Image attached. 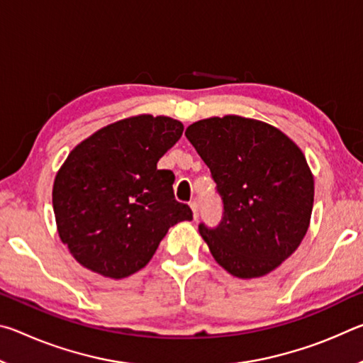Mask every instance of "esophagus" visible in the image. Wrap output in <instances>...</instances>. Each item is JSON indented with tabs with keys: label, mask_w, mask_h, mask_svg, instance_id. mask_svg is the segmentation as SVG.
I'll return each instance as SVG.
<instances>
[{
	"label": "esophagus",
	"mask_w": 363,
	"mask_h": 363,
	"mask_svg": "<svg viewBox=\"0 0 363 363\" xmlns=\"http://www.w3.org/2000/svg\"><path fill=\"white\" fill-rule=\"evenodd\" d=\"M190 208H192V213H194V219L196 220L199 219V203L196 201H190Z\"/></svg>",
	"instance_id": "obj_1"
}]
</instances>
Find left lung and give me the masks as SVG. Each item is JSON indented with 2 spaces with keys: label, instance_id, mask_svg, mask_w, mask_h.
I'll use <instances>...</instances> for the list:
<instances>
[{
  "label": "left lung",
  "instance_id": "1",
  "mask_svg": "<svg viewBox=\"0 0 363 363\" xmlns=\"http://www.w3.org/2000/svg\"><path fill=\"white\" fill-rule=\"evenodd\" d=\"M186 138L223 199L219 225H199L213 257L238 279L272 272L309 229L314 176L304 153L275 126L238 115L195 121Z\"/></svg>",
  "mask_w": 363,
  "mask_h": 363
}]
</instances>
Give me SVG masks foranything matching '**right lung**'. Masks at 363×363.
I'll list each match as a JSON object with an SVG mask.
<instances>
[{
  "label": "right lung",
  "instance_id": "add662e5",
  "mask_svg": "<svg viewBox=\"0 0 363 363\" xmlns=\"http://www.w3.org/2000/svg\"><path fill=\"white\" fill-rule=\"evenodd\" d=\"M184 125L136 115L82 140L57 171L52 208L60 240L83 267L125 279L147 266L169 227L192 220L174 199V174L157 163Z\"/></svg>",
  "mask_w": 363,
  "mask_h": 363
}]
</instances>
